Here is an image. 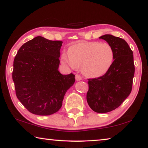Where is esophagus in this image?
Instances as JSON below:
<instances>
[{"label": "esophagus", "mask_w": 148, "mask_h": 148, "mask_svg": "<svg viewBox=\"0 0 148 148\" xmlns=\"http://www.w3.org/2000/svg\"><path fill=\"white\" fill-rule=\"evenodd\" d=\"M82 77L80 76L79 75H78V74L76 75V81H80V80H82Z\"/></svg>", "instance_id": "1"}]
</instances>
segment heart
I'll return each instance as SVG.
<instances>
[{
	"instance_id": "obj_1",
	"label": "heart",
	"mask_w": 148,
	"mask_h": 148,
	"mask_svg": "<svg viewBox=\"0 0 148 148\" xmlns=\"http://www.w3.org/2000/svg\"><path fill=\"white\" fill-rule=\"evenodd\" d=\"M62 59L72 68H81L87 77H99L106 73L114 59V51L107 43L98 42H80L72 45Z\"/></svg>"
}]
</instances>
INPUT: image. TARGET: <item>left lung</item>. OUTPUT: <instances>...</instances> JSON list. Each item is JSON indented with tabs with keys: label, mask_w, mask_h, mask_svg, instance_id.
<instances>
[{
	"label": "left lung",
	"mask_w": 148,
	"mask_h": 148,
	"mask_svg": "<svg viewBox=\"0 0 148 148\" xmlns=\"http://www.w3.org/2000/svg\"><path fill=\"white\" fill-rule=\"evenodd\" d=\"M112 46L114 61L106 74L89 79L87 101L97 113L116 109L131 93L134 75L133 53L125 40L111 34L99 37Z\"/></svg>",
	"instance_id": "obj_1"
}]
</instances>
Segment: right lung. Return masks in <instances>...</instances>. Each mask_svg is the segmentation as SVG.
<instances>
[{
	"label": "right lung",
	"mask_w": 148,
	"mask_h": 148,
	"mask_svg": "<svg viewBox=\"0 0 148 148\" xmlns=\"http://www.w3.org/2000/svg\"><path fill=\"white\" fill-rule=\"evenodd\" d=\"M62 44L38 36L25 43L15 57L12 79L16 96L32 114L56 113L74 84L73 74L62 75L58 70Z\"/></svg>",
	"instance_id": "1"
}]
</instances>
